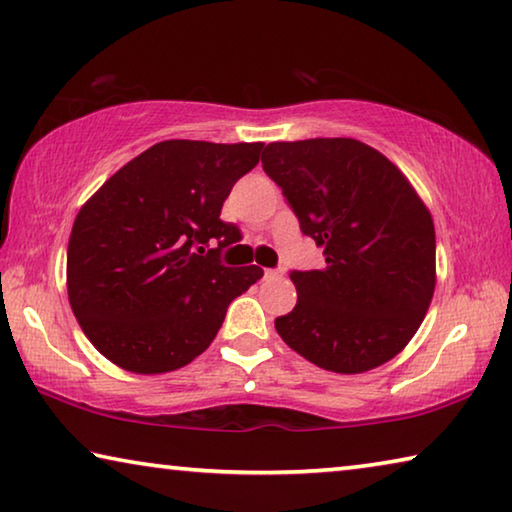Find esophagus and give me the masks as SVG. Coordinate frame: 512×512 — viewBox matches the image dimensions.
<instances>
[{"instance_id":"esophagus-1","label":"esophagus","mask_w":512,"mask_h":512,"mask_svg":"<svg viewBox=\"0 0 512 512\" xmlns=\"http://www.w3.org/2000/svg\"><path fill=\"white\" fill-rule=\"evenodd\" d=\"M264 275H266V278H280L282 271L280 269H266Z\"/></svg>"}]
</instances>
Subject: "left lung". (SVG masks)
Here are the masks:
<instances>
[{"instance_id": "8db88e82", "label": "left lung", "mask_w": 512, "mask_h": 512, "mask_svg": "<svg viewBox=\"0 0 512 512\" xmlns=\"http://www.w3.org/2000/svg\"><path fill=\"white\" fill-rule=\"evenodd\" d=\"M262 166L326 257L323 269L289 273L298 300L275 319L278 335L335 373L392 360L435 291V225L408 177L355 139L269 143Z\"/></svg>"}]
</instances>
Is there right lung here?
<instances>
[{
	"label": "right lung",
	"mask_w": 512,
	"mask_h": 512,
	"mask_svg": "<svg viewBox=\"0 0 512 512\" xmlns=\"http://www.w3.org/2000/svg\"><path fill=\"white\" fill-rule=\"evenodd\" d=\"M264 143L161 141L79 209L68 241V298L84 335L132 373H166L214 342L227 305L262 278L225 266L239 227L221 221L234 182ZM209 240L219 248L204 253Z\"/></svg>",
	"instance_id": "right-lung-1"
}]
</instances>
